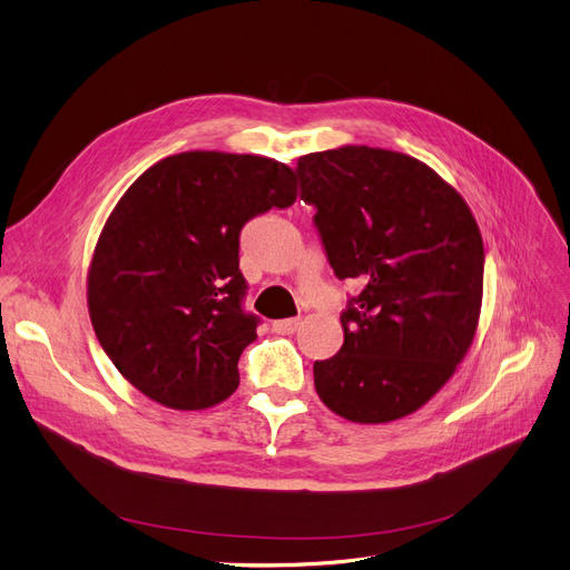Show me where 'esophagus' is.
<instances>
[{
    "instance_id": "34e87169",
    "label": "esophagus",
    "mask_w": 570,
    "mask_h": 570,
    "mask_svg": "<svg viewBox=\"0 0 570 570\" xmlns=\"http://www.w3.org/2000/svg\"><path fill=\"white\" fill-rule=\"evenodd\" d=\"M298 324H301V320H298V317H287V320H278V322H274L272 326H274V331H276V333H283V336H289V333H294V331L298 328Z\"/></svg>"
}]
</instances>
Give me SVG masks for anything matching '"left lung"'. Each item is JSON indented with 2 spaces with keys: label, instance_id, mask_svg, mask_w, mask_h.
<instances>
[{
  "label": "left lung",
  "instance_id": "left-lung-1",
  "mask_svg": "<svg viewBox=\"0 0 570 570\" xmlns=\"http://www.w3.org/2000/svg\"><path fill=\"white\" fill-rule=\"evenodd\" d=\"M298 197L338 281L345 343L315 361L322 403L354 423L416 412L470 350L483 296V239L464 199L412 156L341 147L301 156Z\"/></svg>",
  "mask_w": 570,
  "mask_h": 570
}]
</instances>
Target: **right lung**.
I'll use <instances>...</instances> for the list:
<instances>
[{
  "instance_id": "right-lung-1",
  "label": "right lung",
  "mask_w": 570,
  "mask_h": 570,
  "mask_svg": "<svg viewBox=\"0 0 570 570\" xmlns=\"http://www.w3.org/2000/svg\"><path fill=\"white\" fill-rule=\"evenodd\" d=\"M287 165L186 151L132 184L100 232L89 315L117 371L173 410L212 407L239 386V356L259 317L244 311V225L294 205Z\"/></svg>"
}]
</instances>
